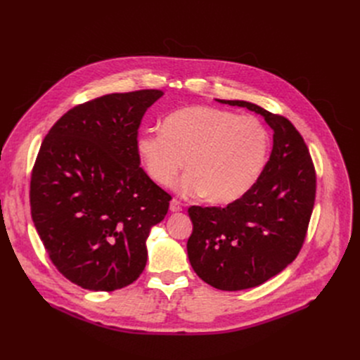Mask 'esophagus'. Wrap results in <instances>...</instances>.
<instances>
[{"instance_id":"obj_1","label":"esophagus","mask_w":360,"mask_h":360,"mask_svg":"<svg viewBox=\"0 0 360 360\" xmlns=\"http://www.w3.org/2000/svg\"><path fill=\"white\" fill-rule=\"evenodd\" d=\"M183 210V207H181V203L177 200V199H173L169 202V211L171 212H180Z\"/></svg>"}]
</instances>
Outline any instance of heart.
<instances>
[{
    "label": "heart",
    "instance_id": "1",
    "mask_svg": "<svg viewBox=\"0 0 360 360\" xmlns=\"http://www.w3.org/2000/svg\"><path fill=\"white\" fill-rule=\"evenodd\" d=\"M162 131H143L136 153L148 177L160 186L177 184L183 196H205L214 205L242 199L264 173L271 152L268 129L253 117L192 105L167 115Z\"/></svg>",
    "mask_w": 360,
    "mask_h": 360
}]
</instances>
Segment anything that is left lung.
Returning <instances> with one entry per match:
<instances>
[{"instance_id":"left-lung-1","label":"left lung","mask_w":360,"mask_h":360,"mask_svg":"<svg viewBox=\"0 0 360 360\" xmlns=\"http://www.w3.org/2000/svg\"><path fill=\"white\" fill-rule=\"evenodd\" d=\"M264 117L274 131L261 179L226 208L191 207L187 256L199 278L236 292L276 277L297 256L312 215L316 177L306 143L281 115L238 99H215Z\"/></svg>"}]
</instances>
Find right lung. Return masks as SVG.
Returning a JSON list of instances; mask_svg holds the SVG:
<instances>
[{"mask_svg": "<svg viewBox=\"0 0 360 360\" xmlns=\"http://www.w3.org/2000/svg\"><path fill=\"white\" fill-rule=\"evenodd\" d=\"M158 89L110 94L67 111L41 145L30 180L35 229L57 269L94 292L131 284L171 196L139 167L136 138Z\"/></svg>", "mask_w": 360, "mask_h": 360, "instance_id": "obj_1", "label": "right lung"}]
</instances>
